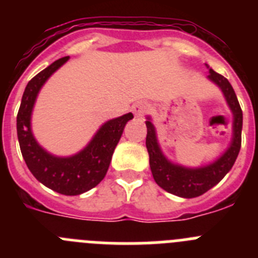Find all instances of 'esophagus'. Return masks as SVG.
<instances>
[{
    "label": "esophagus",
    "instance_id": "1",
    "mask_svg": "<svg viewBox=\"0 0 258 258\" xmlns=\"http://www.w3.org/2000/svg\"><path fill=\"white\" fill-rule=\"evenodd\" d=\"M149 104L146 102H137V103L133 104V112L136 113L137 116H145L149 111Z\"/></svg>",
    "mask_w": 258,
    "mask_h": 258
}]
</instances>
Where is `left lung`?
<instances>
[{
	"mask_svg": "<svg viewBox=\"0 0 258 258\" xmlns=\"http://www.w3.org/2000/svg\"><path fill=\"white\" fill-rule=\"evenodd\" d=\"M208 67V66H207ZM208 79L214 84H217L226 98L230 108L234 115V125H232L231 145L222 156L213 164L197 169L183 168L181 165H174L166 160L161 154L160 147L157 145L156 133L152 122L146 121L147 126V137H146V147L150 155V168H151L154 179L161 188L169 194L181 198H197L211 190L227 174L235 163L241 146V126H243V112L238 102L235 92L226 77L209 70Z\"/></svg>",
	"mask_w": 258,
	"mask_h": 258,
	"instance_id": "8db88e82",
	"label": "left lung"
}]
</instances>
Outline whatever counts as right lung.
Masks as SVG:
<instances>
[{
	"label": "right lung",
	"mask_w": 258,
	"mask_h": 258,
	"mask_svg": "<svg viewBox=\"0 0 258 258\" xmlns=\"http://www.w3.org/2000/svg\"><path fill=\"white\" fill-rule=\"evenodd\" d=\"M68 58L55 60L27 84L18 111L17 132L23 159L36 179L61 195H80L95 187L104 178L125 124L133 118V113L102 125L92 142L74 156L56 157L47 154L32 134L31 113L41 86Z\"/></svg>",
	"instance_id": "1"
}]
</instances>
